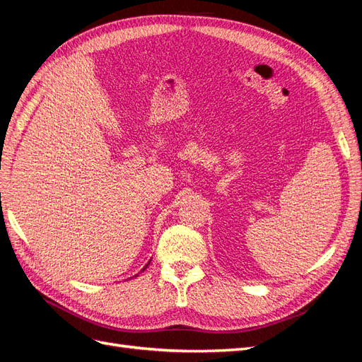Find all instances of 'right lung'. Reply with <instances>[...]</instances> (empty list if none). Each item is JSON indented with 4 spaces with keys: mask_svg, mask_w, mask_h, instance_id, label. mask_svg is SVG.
Returning <instances> with one entry per match:
<instances>
[{
    "mask_svg": "<svg viewBox=\"0 0 362 362\" xmlns=\"http://www.w3.org/2000/svg\"><path fill=\"white\" fill-rule=\"evenodd\" d=\"M148 264H149V262H148ZM148 264H146V266H148ZM146 266H145V267H144V270H145V269H146Z\"/></svg>",
    "mask_w": 362,
    "mask_h": 362,
    "instance_id": "1",
    "label": "right lung"
}]
</instances>
